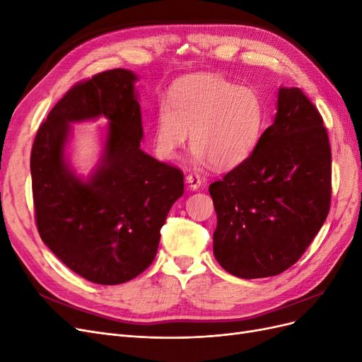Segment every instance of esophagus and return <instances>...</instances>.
<instances>
[{
    "label": "esophagus",
    "mask_w": 362,
    "mask_h": 362,
    "mask_svg": "<svg viewBox=\"0 0 362 362\" xmlns=\"http://www.w3.org/2000/svg\"><path fill=\"white\" fill-rule=\"evenodd\" d=\"M187 184L190 185V189H193V190H198L201 185H202V180H201V177L199 175H196V173H189L187 175Z\"/></svg>",
    "instance_id": "34e87169"
}]
</instances>
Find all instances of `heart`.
I'll return each instance as SVG.
<instances>
[{
    "label": "heart",
    "instance_id": "1",
    "mask_svg": "<svg viewBox=\"0 0 362 362\" xmlns=\"http://www.w3.org/2000/svg\"><path fill=\"white\" fill-rule=\"evenodd\" d=\"M264 103L252 87H240L217 75H199L172 87L168 105L156 117L154 146L173 160L187 141L194 157L218 169L243 163L255 151L264 129Z\"/></svg>",
    "mask_w": 362,
    "mask_h": 362
}]
</instances>
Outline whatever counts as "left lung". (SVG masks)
<instances>
[{"mask_svg":"<svg viewBox=\"0 0 362 362\" xmlns=\"http://www.w3.org/2000/svg\"><path fill=\"white\" fill-rule=\"evenodd\" d=\"M213 250L234 276H275L303 255L331 208L332 156L317 107L282 87L278 113L255 151L210 184Z\"/></svg>","mask_w":362,"mask_h":362,"instance_id":"8db88e82","label":"left lung"}]
</instances>
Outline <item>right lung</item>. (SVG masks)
<instances>
[{
	"label": "right lung",
	"instance_id": "1",
	"mask_svg": "<svg viewBox=\"0 0 362 362\" xmlns=\"http://www.w3.org/2000/svg\"><path fill=\"white\" fill-rule=\"evenodd\" d=\"M137 76L110 69L74 84L40 124L30 169L40 238L80 276L103 286L131 281L154 261L160 229L184 193L181 169L140 149L144 136ZM105 115L102 168L89 183L62 158L69 122Z\"/></svg>",
	"mask_w": 362,
	"mask_h": 362
}]
</instances>
